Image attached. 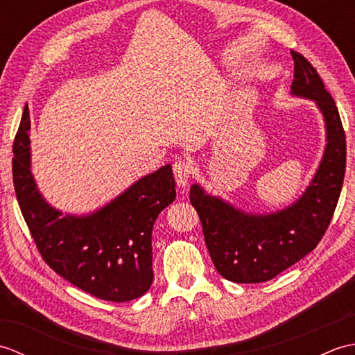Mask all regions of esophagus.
Instances as JSON below:
<instances>
[{"label":"esophagus","mask_w":355,"mask_h":355,"mask_svg":"<svg viewBox=\"0 0 355 355\" xmlns=\"http://www.w3.org/2000/svg\"><path fill=\"white\" fill-rule=\"evenodd\" d=\"M173 175H175V182L178 187H186L189 184V180H191V172L192 168L191 164L184 162V160H178L173 163Z\"/></svg>","instance_id":"34e87169"}]
</instances>
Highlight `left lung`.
<instances>
[{
  "mask_svg": "<svg viewBox=\"0 0 355 355\" xmlns=\"http://www.w3.org/2000/svg\"><path fill=\"white\" fill-rule=\"evenodd\" d=\"M294 79L290 94L313 101L325 123L322 160L305 192L276 212L254 214L191 186L206 245L223 277L236 284L266 282L313 252L327 232L340 197L346 140L338 110L314 67L291 51Z\"/></svg>",
  "mask_w": 355,
  "mask_h": 355,
  "instance_id": "1",
  "label": "left lung"
}]
</instances>
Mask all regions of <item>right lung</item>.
Instances as JSON below:
<instances>
[{
	"label": "right lung",
	"instance_id": "add662e5",
	"mask_svg": "<svg viewBox=\"0 0 355 355\" xmlns=\"http://www.w3.org/2000/svg\"><path fill=\"white\" fill-rule=\"evenodd\" d=\"M12 171L22 216L44 261L58 275L110 302H128L149 290L154 223L177 195L171 164L139 178L93 212L64 214L44 198L33 177L26 105L13 141Z\"/></svg>",
	"mask_w": 355,
	"mask_h": 355
}]
</instances>
